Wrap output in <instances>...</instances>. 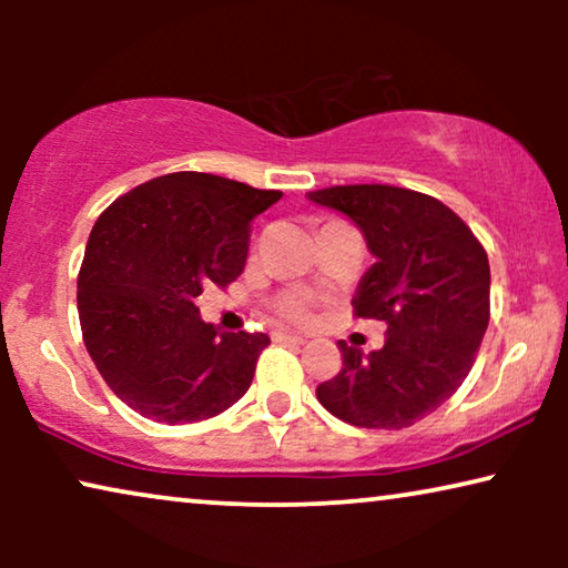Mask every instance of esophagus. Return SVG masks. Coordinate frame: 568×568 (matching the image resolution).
<instances>
[{
  "label": "esophagus",
  "instance_id": "obj_1",
  "mask_svg": "<svg viewBox=\"0 0 568 568\" xmlns=\"http://www.w3.org/2000/svg\"><path fill=\"white\" fill-rule=\"evenodd\" d=\"M271 338L284 341V344H305V336H300V333H292V331H274L271 333Z\"/></svg>",
  "mask_w": 568,
  "mask_h": 568
}]
</instances>
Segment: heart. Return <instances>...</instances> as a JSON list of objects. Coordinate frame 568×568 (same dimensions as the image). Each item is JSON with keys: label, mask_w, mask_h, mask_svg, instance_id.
Instances as JSON below:
<instances>
[{"label": "heart", "mask_w": 568, "mask_h": 568, "mask_svg": "<svg viewBox=\"0 0 568 568\" xmlns=\"http://www.w3.org/2000/svg\"><path fill=\"white\" fill-rule=\"evenodd\" d=\"M274 313L290 323H310L313 321V294L302 290H284L278 292L274 302H271Z\"/></svg>", "instance_id": "obj_1"}]
</instances>
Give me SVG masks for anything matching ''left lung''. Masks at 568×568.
I'll return each instance as SVG.
<instances>
[{
  "label": "left lung",
  "instance_id": "obj_1",
  "mask_svg": "<svg viewBox=\"0 0 568 568\" xmlns=\"http://www.w3.org/2000/svg\"><path fill=\"white\" fill-rule=\"evenodd\" d=\"M364 232L375 263L354 315L383 321L385 346L338 341L344 367L317 385L333 416L364 429H406L453 398L476 362L491 315V271L480 240L453 209L426 193L362 183L310 191Z\"/></svg>",
  "mask_w": 568,
  "mask_h": 568
}]
</instances>
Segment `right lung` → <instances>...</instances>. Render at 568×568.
Segmentation results:
<instances>
[{
    "label": "right lung",
    "instance_id": "obj_1",
    "mask_svg": "<svg viewBox=\"0 0 568 568\" xmlns=\"http://www.w3.org/2000/svg\"><path fill=\"white\" fill-rule=\"evenodd\" d=\"M282 199L212 173L152 178L98 216L77 276L84 346L108 387L160 424L227 410L253 383L266 333H230L193 305L243 274L253 220Z\"/></svg>",
    "mask_w": 568,
    "mask_h": 568
}]
</instances>
